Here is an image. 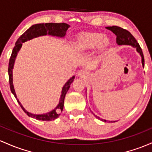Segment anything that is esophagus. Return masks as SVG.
<instances>
[{
    "label": "esophagus",
    "mask_w": 152,
    "mask_h": 152,
    "mask_svg": "<svg viewBox=\"0 0 152 152\" xmlns=\"http://www.w3.org/2000/svg\"><path fill=\"white\" fill-rule=\"evenodd\" d=\"M86 72L84 71V70H80V71H78L77 73V76H79V77L81 78H84L86 76Z\"/></svg>",
    "instance_id": "obj_1"
}]
</instances>
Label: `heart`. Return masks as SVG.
Here are the masks:
<instances>
[{
    "instance_id": "obj_1",
    "label": "heart",
    "mask_w": 152,
    "mask_h": 152,
    "mask_svg": "<svg viewBox=\"0 0 152 152\" xmlns=\"http://www.w3.org/2000/svg\"><path fill=\"white\" fill-rule=\"evenodd\" d=\"M107 42V39L104 38V34L101 33H84L76 38L75 45L79 50H86L93 49L99 45H102Z\"/></svg>"
}]
</instances>
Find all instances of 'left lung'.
I'll use <instances>...</instances> for the list:
<instances>
[{
	"mask_svg": "<svg viewBox=\"0 0 152 152\" xmlns=\"http://www.w3.org/2000/svg\"><path fill=\"white\" fill-rule=\"evenodd\" d=\"M106 29L110 30L111 31H113V32L117 36L116 42L118 45H131L132 47H133V48H136V51L139 53L140 56H141V63H142L143 67H144V54H143L142 50H141L139 44L137 42L136 39L133 37L132 34H131L128 30L124 29H123V28L119 27V26H107ZM94 116L96 117L97 119L100 120V121H104V122H107L106 120L101 119L100 118L95 115ZM111 122H113V121H111Z\"/></svg>",
	"mask_w": 152,
	"mask_h": 152,
	"instance_id": "left-lung-1",
	"label": "left lung"
}]
</instances>
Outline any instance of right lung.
I'll list each match as a JSON object with an SVG mask.
<instances>
[{
	"label": "right lung",
	"mask_w": 152,
	"mask_h": 152,
	"mask_svg": "<svg viewBox=\"0 0 152 152\" xmlns=\"http://www.w3.org/2000/svg\"><path fill=\"white\" fill-rule=\"evenodd\" d=\"M70 26L66 23H46V24H37L32 25L31 27L26 30L24 34H21L20 37L17 39L15 46L12 50L11 58L9 60V63H8V76H9V84H10V89H11V92L14 95L15 97H16V94L15 93V90L14 88V85H13V68H14V65L15 62V59H16V56H17L18 53H19V50L21 49V46H22V43L25 42L30 40V39H33V38L38 37L39 36H45L48 34V35L52 36H56L59 37H63L66 34V31ZM75 76H73L63 86L62 91H61V98H60L59 104L56 107V109L52 110L50 113H46V114H42V115H35L31 114L27 112L26 110L23 107L20 102L18 100L19 105L22 108L23 110L24 111L25 113H26L28 116L31 117V118H35L39 121H50L53 120L58 118L60 115V113L63 111V105H64V99L66 96V93L68 91L70 88V85L73 82L74 80Z\"/></svg>",
	"instance_id": "1"
}]
</instances>
